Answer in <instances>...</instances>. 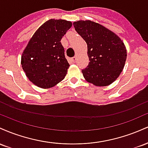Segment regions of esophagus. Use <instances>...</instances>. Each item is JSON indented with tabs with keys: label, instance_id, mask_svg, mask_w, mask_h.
<instances>
[{
	"label": "esophagus",
	"instance_id": "34e87169",
	"mask_svg": "<svg viewBox=\"0 0 148 148\" xmlns=\"http://www.w3.org/2000/svg\"><path fill=\"white\" fill-rule=\"evenodd\" d=\"M76 58H77V57H76V56L73 57V58H72V60L74 61V62H75V61L76 60Z\"/></svg>",
	"mask_w": 148,
	"mask_h": 148
}]
</instances>
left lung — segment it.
Returning <instances> with one entry per match:
<instances>
[{
  "instance_id": "1",
  "label": "left lung",
  "mask_w": 148,
  "mask_h": 148,
  "mask_svg": "<svg viewBox=\"0 0 148 148\" xmlns=\"http://www.w3.org/2000/svg\"><path fill=\"white\" fill-rule=\"evenodd\" d=\"M88 45L89 64L82 73L88 83L107 86L118 79L125 67L127 49L123 40L106 27L90 20L73 23Z\"/></svg>"
}]
</instances>
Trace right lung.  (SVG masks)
Returning a JSON list of instances; mask_svg holds the SVG:
<instances>
[{"instance_id": "add662e5", "label": "right lung", "mask_w": 148, "mask_h": 148, "mask_svg": "<svg viewBox=\"0 0 148 148\" xmlns=\"http://www.w3.org/2000/svg\"><path fill=\"white\" fill-rule=\"evenodd\" d=\"M72 23L51 18L36 30L23 50L21 64L28 79L47 89L64 79L69 64L60 40Z\"/></svg>"}]
</instances>
